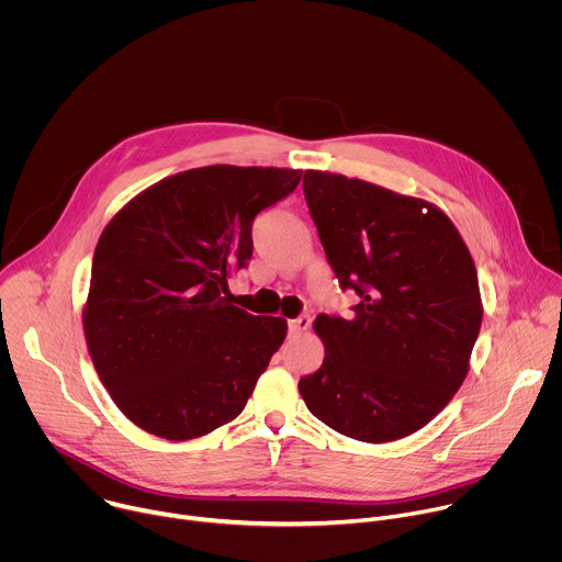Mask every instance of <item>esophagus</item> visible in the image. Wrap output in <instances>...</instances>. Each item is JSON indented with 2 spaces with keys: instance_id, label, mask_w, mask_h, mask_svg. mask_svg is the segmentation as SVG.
<instances>
[{
  "instance_id": "obj_1",
  "label": "esophagus",
  "mask_w": 562,
  "mask_h": 562,
  "mask_svg": "<svg viewBox=\"0 0 562 562\" xmlns=\"http://www.w3.org/2000/svg\"><path fill=\"white\" fill-rule=\"evenodd\" d=\"M308 327H311V317H308V315H300V317H295V319H289V336H291V338H297V336H302Z\"/></svg>"
}]
</instances>
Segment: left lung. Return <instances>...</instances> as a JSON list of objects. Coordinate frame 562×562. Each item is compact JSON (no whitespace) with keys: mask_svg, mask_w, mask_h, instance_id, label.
Segmentation results:
<instances>
[{"mask_svg":"<svg viewBox=\"0 0 562 562\" xmlns=\"http://www.w3.org/2000/svg\"><path fill=\"white\" fill-rule=\"evenodd\" d=\"M304 198L327 260L360 302L319 313L325 360L297 382L308 412L360 442H391L431 423L469 373L483 325L477 271L436 204L329 171H304Z\"/></svg>","mask_w":562,"mask_h":562,"instance_id":"left-lung-1","label":"left lung"}]
</instances>
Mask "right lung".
Wrapping results in <instances>:
<instances>
[{"label":"right lung","mask_w":562,"mask_h":562,"mask_svg":"<svg viewBox=\"0 0 562 562\" xmlns=\"http://www.w3.org/2000/svg\"><path fill=\"white\" fill-rule=\"evenodd\" d=\"M302 171L213 165L155 182L104 226L82 325L93 367L139 429L191 440L243 414L286 319L233 304L254 217Z\"/></svg>","instance_id":"obj_1"}]
</instances>
